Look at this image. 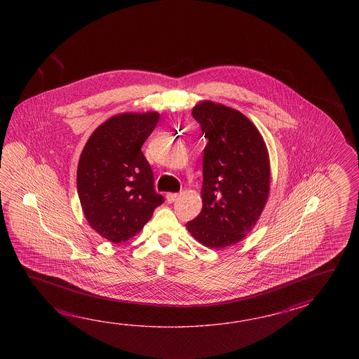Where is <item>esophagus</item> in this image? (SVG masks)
<instances>
[{"label": "esophagus", "instance_id": "1", "mask_svg": "<svg viewBox=\"0 0 359 359\" xmlns=\"http://www.w3.org/2000/svg\"><path fill=\"white\" fill-rule=\"evenodd\" d=\"M165 198H167L168 203H175L177 198H178V194H176V192H169Z\"/></svg>", "mask_w": 359, "mask_h": 359}]
</instances>
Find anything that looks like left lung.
Here are the masks:
<instances>
[{"mask_svg": "<svg viewBox=\"0 0 359 359\" xmlns=\"http://www.w3.org/2000/svg\"><path fill=\"white\" fill-rule=\"evenodd\" d=\"M208 140L203 209L186 227L200 244L221 249L241 241L259 219L269 194V158L259 130L235 109L203 101L192 109Z\"/></svg>", "mask_w": 359, "mask_h": 359, "instance_id": "1", "label": "left lung"}]
</instances>
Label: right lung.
Instances as JSON below:
<instances>
[{
    "instance_id": "right-lung-1",
    "label": "right lung",
    "mask_w": 359,
    "mask_h": 359,
    "mask_svg": "<svg viewBox=\"0 0 359 359\" xmlns=\"http://www.w3.org/2000/svg\"><path fill=\"white\" fill-rule=\"evenodd\" d=\"M158 121L155 111L111 116L95 130L81 154L76 189L84 217L114 244L138 233L164 203L141 150Z\"/></svg>"
}]
</instances>
